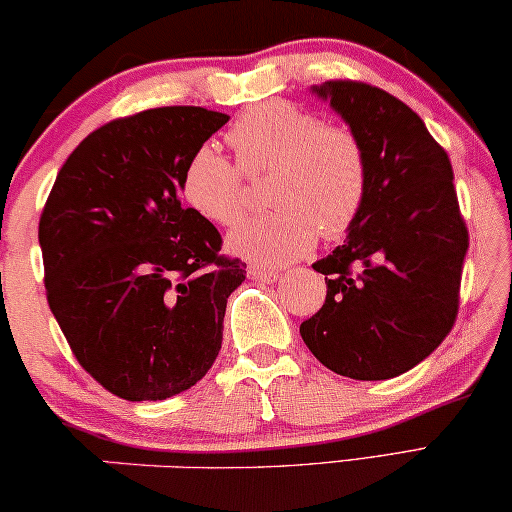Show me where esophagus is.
I'll return each instance as SVG.
<instances>
[{"label":"esophagus","instance_id":"esophagus-1","mask_svg":"<svg viewBox=\"0 0 512 512\" xmlns=\"http://www.w3.org/2000/svg\"><path fill=\"white\" fill-rule=\"evenodd\" d=\"M248 276L253 278V280H257V282H264V285H271V282L278 280V273H276V271H273V269H264V266H257V264L250 266Z\"/></svg>","mask_w":512,"mask_h":512}]
</instances>
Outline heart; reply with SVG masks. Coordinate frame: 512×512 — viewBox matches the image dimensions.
Returning a JSON list of instances; mask_svg holds the SVG:
<instances>
[{"label":"heart","instance_id":"heart-1","mask_svg":"<svg viewBox=\"0 0 512 512\" xmlns=\"http://www.w3.org/2000/svg\"><path fill=\"white\" fill-rule=\"evenodd\" d=\"M236 165L202 147L181 179L183 200L218 227L239 225L250 209L248 179L269 177L266 200L276 207L230 236V250L259 264L280 266L308 255L317 236L342 239L361 216L370 188L368 151L342 124L285 101L250 108L227 131Z\"/></svg>","mask_w":512,"mask_h":512}]
</instances>
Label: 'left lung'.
<instances>
[{"instance_id": "obj_1", "label": "left lung", "mask_w": 512, "mask_h": 512, "mask_svg": "<svg viewBox=\"0 0 512 512\" xmlns=\"http://www.w3.org/2000/svg\"><path fill=\"white\" fill-rule=\"evenodd\" d=\"M368 151L370 188L347 241L312 269L326 299L301 324L319 363L342 377H398L451 333L469 232L444 147L388 91L356 80L312 87Z\"/></svg>"}]
</instances>
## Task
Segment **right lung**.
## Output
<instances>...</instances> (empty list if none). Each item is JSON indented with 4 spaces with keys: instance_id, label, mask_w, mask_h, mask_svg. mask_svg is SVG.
<instances>
[{
    "instance_id": "add662e5",
    "label": "right lung",
    "mask_w": 512,
    "mask_h": 512,
    "mask_svg": "<svg viewBox=\"0 0 512 512\" xmlns=\"http://www.w3.org/2000/svg\"><path fill=\"white\" fill-rule=\"evenodd\" d=\"M227 121L195 105L112 119L66 158L43 207L48 305L78 363L117 398H172L223 345L246 264L220 255V232L183 207L181 179Z\"/></svg>"
}]
</instances>
